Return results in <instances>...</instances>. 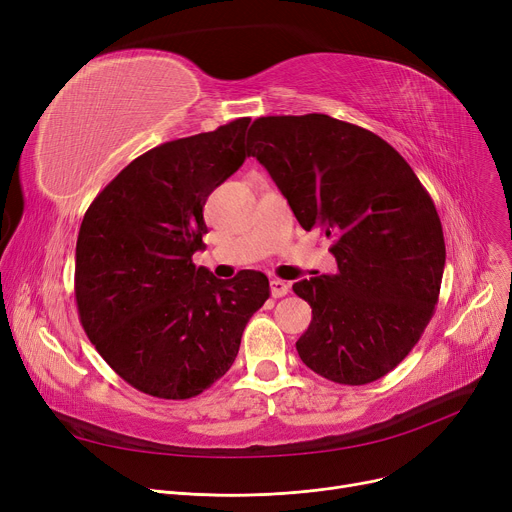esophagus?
I'll list each match as a JSON object with an SVG mask.
<instances>
[{
    "mask_svg": "<svg viewBox=\"0 0 512 512\" xmlns=\"http://www.w3.org/2000/svg\"><path fill=\"white\" fill-rule=\"evenodd\" d=\"M270 288H272V297L274 299H280V297H286L288 290H290V284L280 280V278H272L270 280Z\"/></svg>",
    "mask_w": 512,
    "mask_h": 512,
    "instance_id": "34e87169",
    "label": "esophagus"
}]
</instances>
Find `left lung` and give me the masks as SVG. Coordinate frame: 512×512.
Masks as SVG:
<instances>
[{"label":"left lung","mask_w":512,"mask_h":512,"mask_svg":"<svg viewBox=\"0 0 512 512\" xmlns=\"http://www.w3.org/2000/svg\"><path fill=\"white\" fill-rule=\"evenodd\" d=\"M247 145L299 224L334 242L338 272L292 286L313 309L301 361L336 384L384 378L440 297L446 247L432 197L378 134L326 114L257 118Z\"/></svg>","instance_id":"8db88e82"}]
</instances>
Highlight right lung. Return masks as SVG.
Instances as JSON below:
<instances>
[{"mask_svg":"<svg viewBox=\"0 0 512 512\" xmlns=\"http://www.w3.org/2000/svg\"><path fill=\"white\" fill-rule=\"evenodd\" d=\"M251 118L176 139L132 159L89 205L76 240L80 324L120 378L186 400L232 367L251 315L270 297L261 272L218 280L193 263L203 205L251 155Z\"/></svg>","mask_w":512,"mask_h":512,"instance_id":"1","label":"right lung"}]
</instances>
